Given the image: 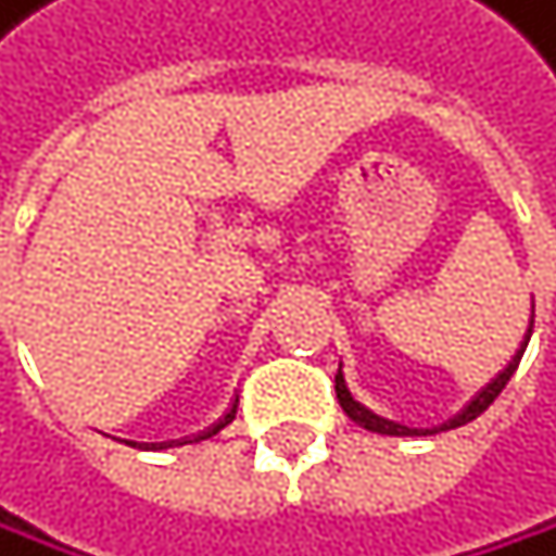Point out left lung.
Returning a JSON list of instances; mask_svg holds the SVG:
<instances>
[{
    "instance_id": "1",
    "label": "left lung",
    "mask_w": 556,
    "mask_h": 556,
    "mask_svg": "<svg viewBox=\"0 0 556 556\" xmlns=\"http://www.w3.org/2000/svg\"><path fill=\"white\" fill-rule=\"evenodd\" d=\"M534 328V325H531ZM527 338H531V331H527ZM523 348H527V341L520 344V351L510 357V365L475 397V401H470L460 414H457V418L454 421H447L441 431H451V428H460V425H467V421H475L478 418V414H484L491 404H494V397L504 391V384L510 381V375L517 371V365H520V354H523ZM334 394H338V404L344 407V414H348V418L354 421V425H361V428H368V431H375V434H394V438H404V434H434V431H414V428H404V425H394V421H384V418H378V414H371L368 407H361L351 394H348V388H344V378H341V371L334 375Z\"/></svg>"
}]
</instances>
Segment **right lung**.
Returning a JSON list of instances; mask_svg holds the SVG:
<instances>
[{
	"instance_id": "obj_1",
	"label": "right lung",
	"mask_w": 556,
	"mask_h": 556,
	"mask_svg": "<svg viewBox=\"0 0 556 556\" xmlns=\"http://www.w3.org/2000/svg\"><path fill=\"white\" fill-rule=\"evenodd\" d=\"M235 407H238V404H235ZM235 407H231V410H228V414H225V418H222V421H218V425H215V428H212V431H205V434H199V438H195V441H205V438H212V434H218V431H222V428H225V425H231V418H235Z\"/></svg>"
}]
</instances>
